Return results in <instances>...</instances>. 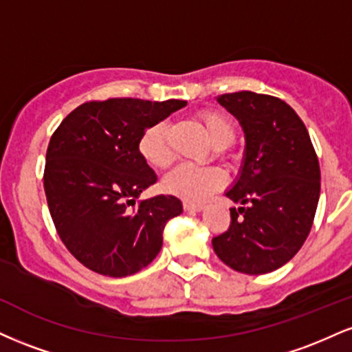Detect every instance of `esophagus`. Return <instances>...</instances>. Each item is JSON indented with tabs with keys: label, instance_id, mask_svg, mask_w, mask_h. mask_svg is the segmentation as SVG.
Returning <instances> with one entry per match:
<instances>
[{
	"label": "esophagus",
	"instance_id": "obj_1",
	"mask_svg": "<svg viewBox=\"0 0 352 352\" xmlns=\"http://www.w3.org/2000/svg\"><path fill=\"white\" fill-rule=\"evenodd\" d=\"M184 208L187 210V212H201V210H204L205 207L201 204H192V201H185Z\"/></svg>",
	"mask_w": 352,
	"mask_h": 352
}]
</instances>
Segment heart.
I'll return each instance as SVG.
<instances>
[{
  "mask_svg": "<svg viewBox=\"0 0 352 352\" xmlns=\"http://www.w3.org/2000/svg\"><path fill=\"white\" fill-rule=\"evenodd\" d=\"M200 122L207 132L210 142L223 148L235 139V125L228 117L215 111L200 112ZM139 153L148 165L155 168H167L173 160V152L168 144V124L165 120L148 125L140 134L137 144ZM225 173L217 167H199L182 164L165 177L164 188L172 195L187 201H204L213 192L225 185Z\"/></svg>",
  "mask_w": 352,
  "mask_h": 352,
  "instance_id": "1",
  "label": "heart"
}]
</instances>
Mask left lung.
I'll return each instance as SVG.
<instances>
[{
  "instance_id": "1",
  "label": "left lung",
  "mask_w": 352,
  "mask_h": 352,
  "mask_svg": "<svg viewBox=\"0 0 352 352\" xmlns=\"http://www.w3.org/2000/svg\"><path fill=\"white\" fill-rule=\"evenodd\" d=\"M240 122L245 152L225 195L232 223L212 240L217 256L245 274L281 268L300 252L318 208L321 172L302 120L285 100L252 91L218 96Z\"/></svg>"
}]
</instances>
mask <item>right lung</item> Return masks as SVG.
Masks as SVG:
<instances>
[{
    "instance_id": "1",
    "label": "right lung",
    "mask_w": 352,
    "mask_h": 352,
    "mask_svg": "<svg viewBox=\"0 0 352 352\" xmlns=\"http://www.w3.org/2000/svg\"><path fill=\"white\" fill-rule=\"evenodd\" d=\"M185 106L177 99L94 100L74 109L52 134L44 168L47 207L63 243L86 268L124 278L159 254L165 223L184 208L173 195L130 208L157 182L137 144L148 125Z\"/></svg>"
}]
</instances>
